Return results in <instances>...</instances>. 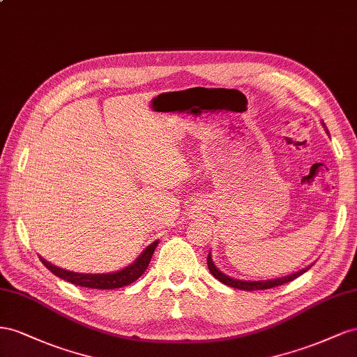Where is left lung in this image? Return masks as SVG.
Returning <instances> with one entry per match:
<instances>
[{
    "mask_svg": "<svg viewBox=\"0 0 357 357\" xmlns=\"http://www.w3.org/2000/svg\"><path fill=\"white\" fill-rule=\"evenodd\" d=\"M324 126V124H323ZM326 127V126H324ZM208 268L211 271V273L215 277L218 281H221L222 284H226V286L229 287H235V289H239V290H248V291H252V290H266V289H272V287H278V286H282V284L286 282H290L293 280H296L298 277H301L302 273L307 272L311 266L305 268L296 273H291V275H287V277L284 278H277V280H269V281H242V280H235V278H230L227 277V275H224L221 271H218L215 266H213L212 263V259H211V252L208 254Z\"/></svg>",
    "mask_w": 357,
    "mask_h": 357,
    "instance_id": "1",
    "label": "left lung"
}]
</instances>
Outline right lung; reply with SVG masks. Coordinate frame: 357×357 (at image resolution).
<instances>
[{"instance_id":"add662e5","label":"right lung","mask_w":357,"mask_h":357,"mask_svg":"<svg viewBox=\"0 0 357 357\" xmlns=\"http://www.w3.org/2000/svg\"><path fill=\"white\" fill-rule=\"evenodd\" d=\"M157 245H158V241L152 242L151 245L146 247V250L135 260V263H131L128 268L114 273H77V272H70L66 269L56 268L42 257H40V260H42L45 266L54 275H56V277L63 278L71 284H76V286L88 287V289H100V290H112V289H119V287L128 286L131 282H135L140 275L146 271Z\"/></svg>"}]
</instances>
